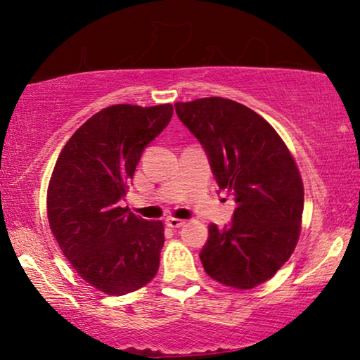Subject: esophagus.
Listing matches in <instances>:
<instances>
[{
	"label": "esophagus",
	"mask_w": 360,
	"mask_h": 360,
	"mask_svg": "<svg viewBox=\"0 0 360 360\" xmlns=\"http://www.w3.org/2000/svg\"><path fill=\"white\" fill-rule=\"evenodd\" d=\"M186 222L184 221H181V219H174V217H168L167 219V225L169 229H179V227H182V225H184Z\"/></svg>",
	"instance_id": "34e87169"
}]
</instances>
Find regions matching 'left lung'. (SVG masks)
Returning a JSON list of instances; mask_svg holds the SVG:
<instances>
[{"label": "left lung", "instance_id": "left-lung-1", "mask_svg": "<svg viewBox=\"0 0 360 360\" xmlns=\"http://www.w3.org/2000/svg\"><path fill=\"white\" fill-rule=\"evenodd\" d=\"M174 108L203 146L219 192L236 203L229 225L208 227L200 252L205 271L225 285L252 289L285 264L300 235L303 184L294 158L275 129L241 103L211 96Z\"/></svg>", "mask_w": 360, "mask_h": 360}]
</instances>
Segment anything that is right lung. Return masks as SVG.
<instances>
[{
	"mask_svg": "<svg viewBox=\"0 0 360 360\" xmlns=\"http://www.w3.org/2000/svg\"><path fill=\"white\" fill-rule=\"evenodd\" d=\"M172 105H114L70 138L53 168L47 217L65 257L108 295L138 290L155 276L163 224L122 208L143 150L169 124Z\"/></svg>",
	"mask_w": 360,
	"mask_h": 360,
	"instance_id": "1",
	"label": "right lung"
}]
</instances>
